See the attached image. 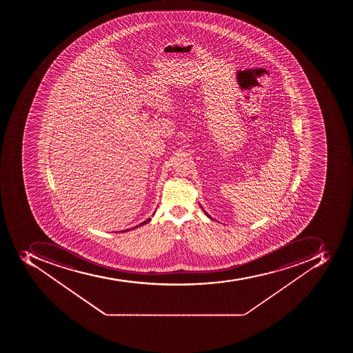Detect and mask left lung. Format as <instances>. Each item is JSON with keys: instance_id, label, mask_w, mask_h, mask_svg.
<instances>
[{"instance_id": "left-lung-1", "label": "left lung", "mask_w": 353, "mask_h": 353, "mask_svg": "<svg viewBox=\"0 0 353 353\" xmlns=\"http://www.w3.org/2000/svg\"><path fill=\"white\" fill-rule=\"evenodd\" d=\"M204 212H205V211H204ZM205 214H206V215H208V217H210V219H212V217H211V216H210V215H208V213H206V212H205Z\"/></svg>"}]
</instances>
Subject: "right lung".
I'll use <instances>...</instances> for the list:
<instances>
[{
  "instance_id": "1",
  "label": "right lung",
  "mask_w": 353,
  "mask_h": 353,
  "mask_svg": "<svg viewBox=\"0 0 353 353\" xmlns=\"http://www.w3.org/2000/svg\"><path fill=\"white\" fill-rule=\"evenodd\" d=\"M150 219H147V221H145V222H142L141 224L138 225V226H136V228H139V226H141V225L147 224L148 222H150ZM127 230H123V232H127Z\"/></svg>"
}]
</instances>
